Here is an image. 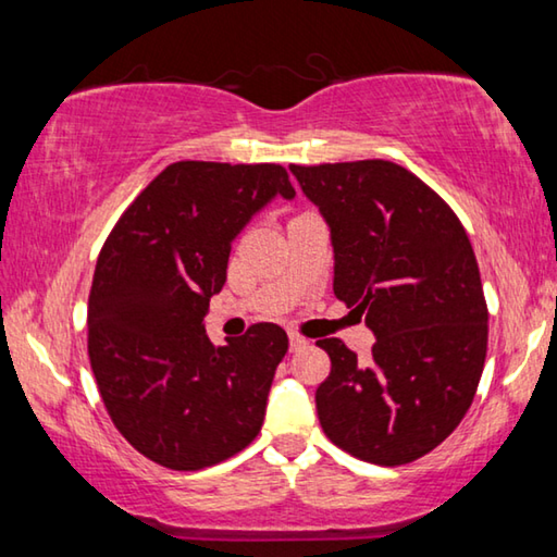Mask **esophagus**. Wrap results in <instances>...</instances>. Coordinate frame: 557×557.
<instances>
[{
    "label": "esophagus",
    "instance_id": "34e87169",
    "mask_svg": "<svg viewBox=\"0 0 557 557\" xmlns=\"http://www.w3.org/2000/svg\"><path fill=\"white\" fill-rule=\"evenodd\" d=\"M305 346H307V338L289 334V351H299V348H305Z\"/></svg>",
    "mask_w": 557,
    "mask_h": 557
}]
</instances>
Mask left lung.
<instances>
[{"mask_svg": "<svg viewBox=\"0 0 557 557\" xmlns=\"http://www.w3.org/2000/svg\"><path fill=\"white\" fill-rule=\"evenodd\" d=\"M289 172L329 225L334 295L366 317L371 356L317 342L332 373L317 388L324 435L398 467L451 435L484 371L488 314L479 265L449 206L385 159Z\"/></svg>", "mask_w": 557, "mask_h": 557, "instance_id": "obj_1", "label": "left lung"}]
</instances>
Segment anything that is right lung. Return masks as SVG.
<instances>
[{
    "label": "right lung",
    "mask_w": 557,
    "mask_h": 557,
    "mask_svg": "<svg viewBox=\"0 0 557 557\" xmlns=\"http://www.w3.org/2000/svg\"><path fill=\"white\" fill-rule=\"evenodd\" d=\"M295 188L280 164H169L122 213L88 299V354L112 422L139 455L196 471L238 455L262 428L287 334L256 324L213 346L203 317L231 245Z\"/></svg>",
    "instance_id": "1"
}]
</instances>
